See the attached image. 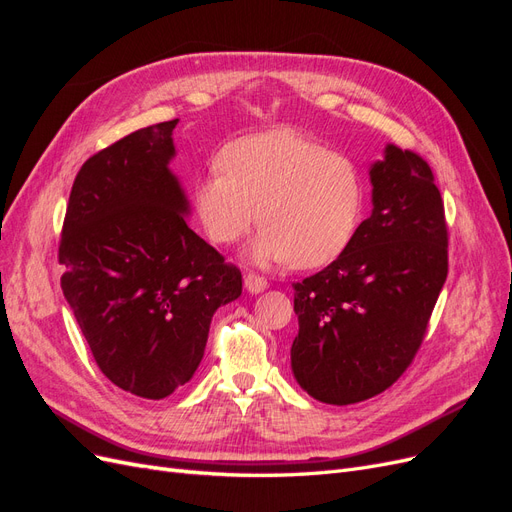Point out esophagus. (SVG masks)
I'll list each match as a JSON object with an SVG mask.
<instances>
[{"instance_id":"1","label":"esophagus","mask_w":512,"mask_h":512,"mask_svg":"<svg viewBox=\"0 0 512 512\" xmlns=\"http://www.w3.org/2000/svg\"><path fill=\"white\" fill-rule=\"evenodd\" d=\"M243 284H245V290L252 292V294H258V292H262V290H265V288L269 286L265 277H260V275H256V273H247V275L243 277Z\"/></svg>"}]
</instances>
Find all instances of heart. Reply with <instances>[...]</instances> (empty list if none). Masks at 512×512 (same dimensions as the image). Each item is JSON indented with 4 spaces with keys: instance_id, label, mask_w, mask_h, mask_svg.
<instances>
[{
    "instance_id": "1",
    "label": "heart",
    "mask_w": 512,
    "mask_h": 512,
    "mask_svg": "<svg viewBox=\"0 0 512 512\" xmlns=\"http://www.w3.org/2000/svg\"><path fill=\"white\" fill-rule=\"evenodd\" d=\"M218 164L194 183L196 215L218 245L237 243L260 222L247 247L256 265L324 267L359 230L365 181L346 153L282 128L232 141Z\"/></svg>"
}]
</instances>
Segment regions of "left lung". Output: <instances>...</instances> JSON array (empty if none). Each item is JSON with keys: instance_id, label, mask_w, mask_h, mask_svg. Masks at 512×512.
Returning <instances> with one entry per match:
<instances>
[{"instance_id": "8db88e82", "label": "left lung", "mask_w": 512, "mask_h": 512, "mask_svg": "<svg viewBox=\"0 0 512 512\" xmlns=\"http://www.w3.org/2000/svg\"><path fill=\"white\" fill-rule=\"evenodd\" d=\"M371 215L329 267L294 288L292 374L324 404L374 397L404 374L448 273L444 203L429 164L386 145L369 168Z\"/></svg>"}]
</instances>
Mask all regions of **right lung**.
<instances>
[{
    "label": "right lung",
    "mask_w": 512,
    "mask_h": 512,
    "mask_svg": "<svg viewBox=\"0 0 512 512\" xmlns=\"http://www.w3.org/2000/svg\"><path fill=\"white\" fill-rule=\"evenodd\" d=\"M177 119L91 156L74 179L59 262L61 290L102 374L164 399L203 361L215 309L241 294V271L188 226L170 173Z\"/></svg>",
    "instance_id": "1"
}]
</instances>
